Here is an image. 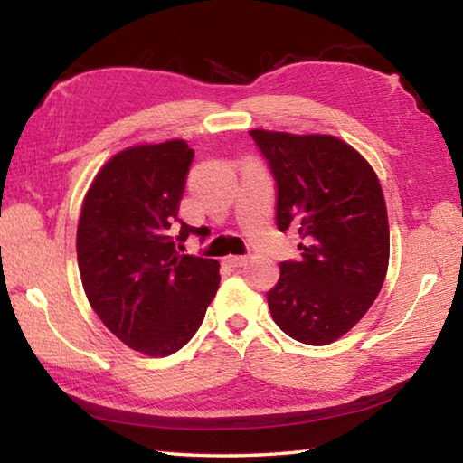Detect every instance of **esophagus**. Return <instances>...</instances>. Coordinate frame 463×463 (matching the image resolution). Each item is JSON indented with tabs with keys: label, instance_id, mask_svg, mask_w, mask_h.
<instances>
[{
	"label": "esophagus",
	"instance_id": "34e87169",
	"mask_svg": "<svg viewBox=\"0 0 463 463\" xmlns=\"http://www.w3.org/2000/svg\"><path fill=\"white\" fill-rule=\"evenodd\" d=\"M247 257L245 255H231V257H226V265H229V268H242V265H247Z\"/></svg>",
	"mask_w": 463,
	"mask_h": 463
}]
</instances>
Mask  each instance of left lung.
<instances>
[{"mask_svg":"<svg viewBox=\"0 0 463 463\" xmlns=\"http://www.w3.org/2000/svg\"><path fill=\"white\" fill-rule=\"evenodd\" d=\"M249 135L276 179L278 229L302 239L300 260L281 261L268 292L271 317L296 341L328 345L362 320L386 278L390 231L380 182L335 137Z\"/></svg>","mask_w":463,"mask_h":463,"instance_id":"8db88e82","label":"left lung"}]
</instances>
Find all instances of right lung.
Returning <instances> with one entry per match:
<instances>
[{
	"mask_svg": "<svg viewBox=\"0 0 463 463\" xmlns=\"http://www.w3.org/2000/svg\"><path fill=\"white\" fill-rule=\"evenodd\" d=\"M194 148L185 140L114 155L77 226V263L96 315L130 349L163 357L198 331L218 289L216 260L182 255L200 229L179 213Z\"/></svg>",
	"mask_w": 463,
	"mask_h": 463,
	"instance_id": "obj_1",
	"label": "right lung"
}]
</instances>
